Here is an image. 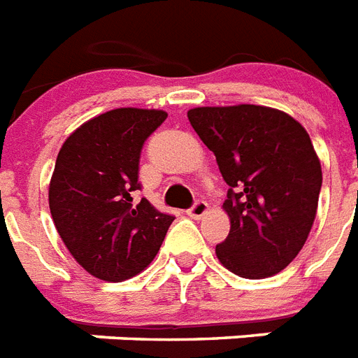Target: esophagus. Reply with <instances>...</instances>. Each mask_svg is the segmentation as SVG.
<instances>
[{
	"instance_id": "1",
	"label": "esophagus",
	"mask_w": 358,
	"mask_h": 358,
	"mask_svg": "<svg viewBox=\"0 0 358 358\" xmlns=\"http://www.w3.org/2000/svg\"><path fill=\"white\" fill-rule=\"evenodd\" d=\"M207 210H208L207 203L203 201V199H196L192 207L187 210V214L190 216V218L197 220V218H201V216H205V214H207Z\"/></svg>"
}]
</instances>
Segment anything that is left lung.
<instances>
[{"label":"left lung","instance_id":"1","mask_svg":"<svg viewBox=\"0 0 358 358\" xmlns=\"http://www.w3.org/2000/svg\"><path fill=\"white\" fill-rule=\"evenodd\" d=\"M188 120L229 185L231 231L220 262L248 279L285 270L316 218L322 166L310 136L288 114L260 105L197 107Z\"/></svg>","mask_w":358,"mask_h":358}]
</instances>
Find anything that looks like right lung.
Segmentation results:
<instances>
[{"mask_svg":"<svg viewBox=\"0 0 358 358\" xmlns=\"http://www.w3.org/2000/svg\"><path fill=\"white\" fill-rule=\"evenodd\" d=\"M164 110L114 108L66 138L50 182V210L73 259L103 281H124L155 259L171 214L140 190V153Z\"/></svg>","mask_w":358,"mask_h":358,"instance_id":"obj_1","label":"right lung"}]
</instances>
